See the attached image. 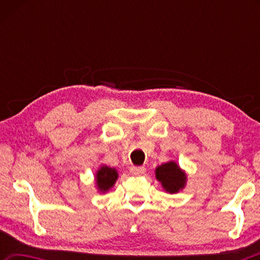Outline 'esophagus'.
Returning <instances> with one entry per match:
<instances>
[{"instance_id":"esophagus-1","label":"esophagus","mask_w":260,"mask_h":260,"mask_svg":"<svg viewBox=\"0 0 260 260\" xmlns=\"http://www.w3.org/2000/svg\"><path fill=\"white\" fill-rule=\"evenodd\" d=\"M129 171H131L132 174L140 175V174L144 173V171H146V167H144V166H132Z\"/></svg>"}]
</instances>
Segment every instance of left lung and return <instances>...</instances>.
<instances>
[{
    "label": "left lung",
    "mask_w": 260,
    "mask_h": 260,
    "mask_svg": "<svg viewBox=\"0 0 260 260\" xmlns=\"http://www.w3.org/2000/svg\"><path fill=\"white\" fill-rule=\"evenodd\" d=\"M156 178L170 193L178 192L186 183V175L174 161L158 166L156 169Z\"/></svg>",
    "instance_id": "left-lung-1"
}]
</instances>
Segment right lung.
<instances>
[{
  "label": "right lung",
  "instance_id": "add662e5",
  "mask_svg": "<svg viewBox=\"0 0 260 260\" xmlns=\"http://www.w3.org/2000/svg\"><path fill=\"white\" fill-rule=\"evenodd\" d=\"M118 178L117 171L111 167L102 166L96 173V182L101 191H107L111 188Z\"/></svg>",
  "mask_w": 260,
  "mask_h": 260
}]
</instances>
